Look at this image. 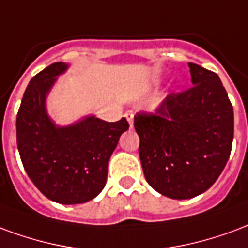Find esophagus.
Wrapping results in <instances>:
<instances>
[{
  "label": "esophagus",
  "instance_id": "1",
  "mask_svg": "<svg viewBox=\"0 0 248 248\" xmlns=\"http://www.w3.org/2000/svg\"><path fill=\"white\" fill-rule=\"evenodd\" d=\"M124 117L127 118V121H129V124H130V129H133L134 127V114L131 113V111H127L126 114H124Z\"/></svg>",
  "mask_w": 248,
  "mask_h": 248
}]
</instances>
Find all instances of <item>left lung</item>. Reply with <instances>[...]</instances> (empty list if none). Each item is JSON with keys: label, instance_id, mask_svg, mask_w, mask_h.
I'll list each match as a JSON object with an SVG mask.
<instances>
[{"label": "left lung", "instance_id": "left-lung-1", "mask_svg": "<svg viewBox=\"0 0 248 248\" xmlns=\"http://www.w3.org/2000/svg\"><path fill=\"white\" fill-rule=\"evenodd\" d=\"M193 87L170 93L154 113H137L139 157L154 189L186 200L212 186L226 166L234 111L217 73L188 63Z\"/></svg>", "mask_w": 248, "mask_h": 248}]
</instances>
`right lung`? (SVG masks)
I'll use <instances>...</instances> for the list:
<instances>
[{
    "label": "right lung",
    "instance_id": "1",
    "mask_svg": "<svg viewBox=\"0 0 248 248\" xmlns=\"http://www.w3.org/2000/svg\"><path fill=\"white\" fill-rule=\"evenodd\" d=\"M67 68L63 62L54 63L30 80L16 114V146L36 188L51 201L73 205L88 202L104 189L109 159L129 122L89 115L56 126L47 114L46 98Z\"/></svg>",
    "mask_w": 248,
    "mask_h": 248
}]
</instances>
